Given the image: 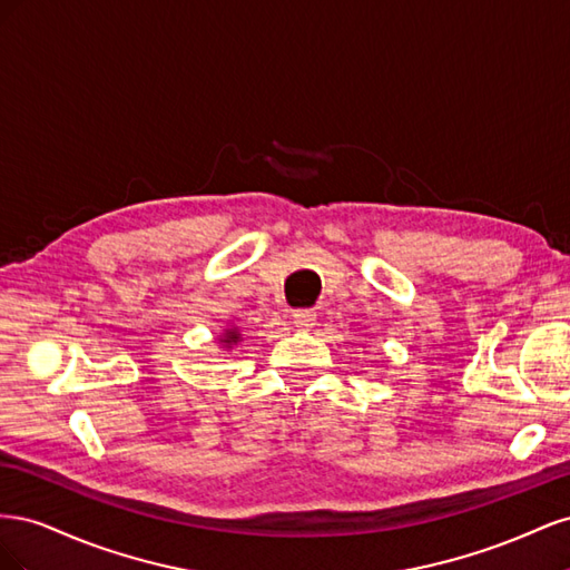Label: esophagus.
<instances>
[{"instance_id":"34e87169","label":"esophagus","mask_w":570,"mask_h":570,"mask_svg":"<svg viewBox=\"0 0 570 570\" xmlns=\"http://www.w3.org/2000/svg\"><path fill=\"white\" fill-rule=\"evenodd\" d=\"M292 318H295L297 327H312L316 323V312L314 308H299Z\"/></svg>"}]
</instances>
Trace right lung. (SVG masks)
<instances>
[{
	"instance_id": "1",
	"label": "right lung",
	"mask_w": 570,
	"mask_h": 570,
	"mask_svg": "<svg viewBox=\"0 0 570 570\" xmlns=\"http://www.w3.org/2000/svg\"><path fill=\"white\" fill-rule=\"evenodd\" d=\"M223 342H237V333H235V331H230V333L226 335V340H223Z\"/></svg>"
}]
</instances>
